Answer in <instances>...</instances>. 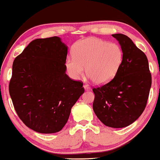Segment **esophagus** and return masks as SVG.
Masks as SVG:
<instances>
[{"instance_id": "1", "label": "esophagus", "mask_w": 160, "mask_h": 160, "mask_svg": "<svg viewBox=\"0 0 160 160\" xmlns=\"http://www.w3.org/2000/svg\"><path fill=\"white\" fill-rule=\"evenodd\" d=\"M83 87H84L85 90H90V87L89 86V85H88V84H85L84 85H83Z\"/></svg>"}]
</instances>
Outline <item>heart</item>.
Segmentation results:
<instances>
[{
	"instance_id": "1",
	"label": "heart",
	"mask_w": 160,
	"mask_h": 160,
	"mask_svg": "<svg viewBox=\"0 0 160 160\" xmlns=\"http://www.w3.org/2000/svg\"><path fill=\"white\" fill-rule=\"evenodd\" d=\"M73 56L66 59V68L71 77L78 79L85 73L95 84L109 82L116 75L123 60V52L116 43L91 37L78 42Z\"/></svg>"
}]
</instances>
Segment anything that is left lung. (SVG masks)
<instances>
[{"mask_svg": "<svg viewBox=\"0 0 160 160\" xmlns=\"http://www.w3.org/2000/svg\"><path fill=\"white\" fill-rule=\"evenodd\" d=\"M123 52V60L113 79L92 89V108L99 120L108 127L123 128L142 115L147 106L152 75L147 56L122 34H113Z\"/></svg>", "mask_w": 160, "mask_h": 160, "instance_id": "8db88e82", "label": "left lung"}]
</instances>
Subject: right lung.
Masks as SVG:
<instances>
[{
  "label": "right lung",
  "mask_w": 160,
  "mask_h": 160,
  "mask_svg": "<svg viewBox=\"0 0 160 160\" xmlns=\"http://www.w3.org/2000/svg\"><path fill=\"white\" fill-rule=\"evenodd\" d=\"M68 47L58 37L33 40L14 59L9 83L14 108L35 132L62 129L85 90L66 74Z\"/></svg>",
  "instance_id": "add662e5"
}]
</instances>
